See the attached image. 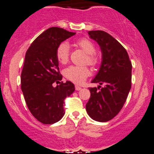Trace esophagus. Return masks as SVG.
<instances>
[{
	"label": "esophagus",
	"instance_id": "obj_1",
	"mask_svg": "<svg viewBox=\"0 0 154 154\" xmlns=\"http://www.w3.org/2000/svg\"><path fill=\"white\" fill-rule=\"evenodd\" d=\"M75 89L77 91H79V90H80V89H82V87L78 86V85H75Z\"/></svg>",
	"mask_w": 154,
	"mask_h": 154
}]
</instances>
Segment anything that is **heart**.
I'll list each match as a JSON object with an SVG mask.
<instances>
[{"label": "heart", "mask_w": 154, "mask_h": 154, "mask_svg": "<svg viewBox=\"0 0 154 154\" xmlns=\"http://www.w3.org/2000/svg\"><path fill=\"white\" fill-rule=\"evenodd\" d=\"M75 45L81 48L87 53L85 63L91 66H95L100 61V57L97 54L94 44L90 40L82 38L75 42ZM55 57L57 61L62 65H65L69 58V47L67 42H63L58 45L55 50ZM63 75L67 79L72 82L81 84L85 82L90 75V71L86 66L71 65L64 69Z\"/></svg>", "instance_id": "1"}]
</instances>
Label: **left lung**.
<instances>
[{
	"instance_id": "obj_1",
	"label": "left lung",
	"mask_w": 154,
	"mask_h": 154,
	"mask_svg": "<svg viewBox=\"0 0 154 154\" xmlns=\"http://www.w3.org/2000/svg\"><path fill=\"white\" fill-rule=\"evenodd\" d=\"M88 34L102 53L100 69L91 82L105 86L89 87L86 110L92 119L106 122L117 115L126 102L131 87L132 65L125 48L107 32L91 30Z\"/></svg>"
}]
</instances>
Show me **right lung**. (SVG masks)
<instances>
[{
  "label": "right lung",
  "mask_w": 154,
  "mask_h": 154,
  "mask_svg": "<svg viewBox=\"0 0 154 154\" xmlns=\"http://www.w3.org/2000/svg\"><path fill=\"white\" fill-rule=\"evenodd\" d=\"M75 32L52 27L40 34L29 47L21 72V89L35 118L44 124L56 123L65 114L64 100L75 91L71 82H60L55 50ZM60 83L56 88L53 83Z\"/></svg>",
  "instance_id": "obj_1"
}]
</instances>
